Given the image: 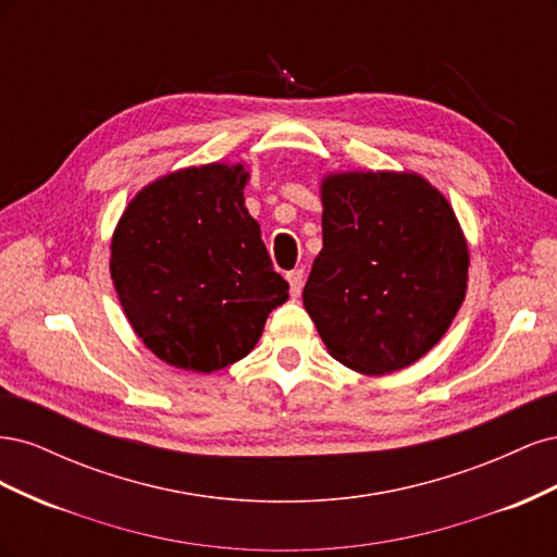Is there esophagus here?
Returning <instances> with one entry per match:
<instances>
[{
	"label": "esophagus",
	"instance_id": "1",
	"mask_svg": "<svg viewBox=\"0 0 557 557\" xmlns=\"http://www.w3.org/2000/svg\"><path fill=\"white\" fill-rule=\"evenodd\" d=\"M288 283L293 297H299L301 285H305V269H293V272H288Z\"/></svg>",
	"mask_w": 557,
	"mask_h": 557
}]
</instances>
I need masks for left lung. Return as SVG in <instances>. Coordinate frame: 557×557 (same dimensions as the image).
<instances>
[{"label":"left lung","mask_w":557,"mask_h":557,"mask_svg":"<svg viewBox=\"0 0 557 557\" xmlns=\"http://www.w3.org/2000/svg\"><path fill=\"white\" fill-rule=\"evenodd\" d=\"M323 250L305 309L330 356L381 376L442 339L467 290L469 252L446 197L418 174L323 181Z\"/></svg>","instance_id":"8db88e82"}]
</instances>
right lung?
<instances>
[{
    "label": "right lung",
    "mask_w": 557,
    "mask_h": 557,
    "mask_svg": "<svg viewBox=\"0 0 557 557\" xmlns=\"http://www.w3.org/2000/svg\"><path fill=\"white\" fill-rule=\"evenodd\" d=\"M242 164H205L150 183L111 242V278L139 339L166 364L209 374L246 358L288 299Z\"/></svg>",
    "instance_id": "1"
}]
</instances>
